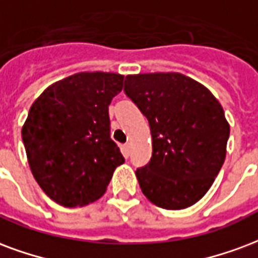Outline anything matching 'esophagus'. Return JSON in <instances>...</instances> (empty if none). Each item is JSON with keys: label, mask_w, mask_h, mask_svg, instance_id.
<instances>
[{"label": "esophagus", "mask_w": 258, "mask_h": 258, "mask_svg": "<svg viewBox=\"0 0 258 258\" xmlns=\"http://www.w3.org/2000/svg\"><path fill=\"white\" fill-rule=\"evenodd\" d=\"M130 152H131V145H130V144L123 145V153H124V156H125V157H128Z\"/></svg>", "instance_id": "1"}]
</instances>
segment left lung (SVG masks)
I'll use <instances>...</instances> for the list:
<instances>
[{
    "instance_id": "1",
    "label": "left lung",
    "mask_w": 258,
    "mask_h": 258,
    "mask_svg": "<svg viewBox=\"0 0 258 258\" xmlns=\"http://www.w3.org/2000/svg\"><path fill=\"white\" fill-rule=\"evenodd\" d=\"M124 93L146 116L153 153L135 175L149 201L184 209L200 201L226 158L230 125L211 91L176 72L125 76Z\"/></svg>"
}]
</instances>
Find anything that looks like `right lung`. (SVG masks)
Segmentation results:
<instances>
[{
	"label": "right lung",
	"instance_id": "right-lung-1",
	"mask_svg": "<svg viewBox=\"0 0 258 258\" xmlns=\"http://www.w3.org/2000/svg\"><path fill=\"white\" fill-rule=\"evenodd\" d=\"M123 79L108 72L75 74L49 86L30 108L22 128L28 164L42 190L62 207L98 200L124 163L109 120Z\"/></svg>",
	"mask_w": 258,
	"mask_h": 258
}]
</instances>
